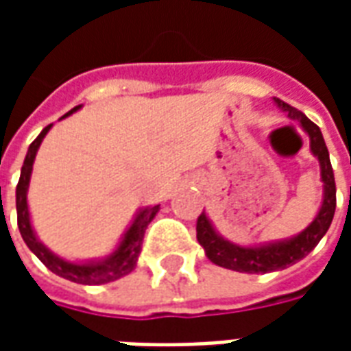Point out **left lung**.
<instances>
[{
  "label": "left lung",
  "instance_id": "8db88e82",
  "mask_svg": "<svg viewBox=\"0 0 351 351\" xmlns=\"http://www.w3.org/2000/svg\"><path fill=\"white\" fill-rule=\"evenodd\" d=\"M274 103L282 110H286L289 118L299 120L302 130L308 133L310 150L319 160V167H322V180L325 184L324 203H322V208H319V213L314 218V221L302 233H299L293 239H289V241L267 244V246H239V244L229 243V241L221 239L216 233V229L208 221L206 214H201L197 218V228L195 229H197V241L205 248L206 258L210 259L213 263L237 272L263 274V272L286 269L289 265H295L297 261H301L302 258H306L310 252L316 248L317 243L324 239L325 233H327V229H329L332 221V216H335V208H337L335 175H332L329 152H327L322 131H319L316 123L302 114L301 110L287 105L286 101L274 97Z\"/></svg>",
  "mask_w": 351,
  "mask_h": 351
}]
</instances>
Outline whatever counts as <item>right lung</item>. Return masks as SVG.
<instances>
[{
    "label": "right lung",
    "mask_w": 351,
    "mask_h": 351,
    "mask_svg": "<svg viewBox=\"0 0 351 351\" xmlns=\"http://www.w3.org/2000/svg\"><path fill=\"white\" fill-rule=\"evenodd\" d=\"M79 107L71 108L67 114H73ZM52 128V123L47 125L45 130L39 133V137L35 138L34 143L29 145V150L26 154V160H24V165H22V173H20L19 186H16V220H19V229L20 235L24 239V243L27 244V248L34 252L37 258L41 259L45 267H49L50 271L62 276L65 280H71V282H77V284H86V286H97V284H108V282H114V280L122 278L125 274H130L135 265H137L138 254H141V248H143V239H145V231L148 228V223L154 220V216L160 210V205L150 206V208H145L137 214L135 221L131 223V228L128 229V233L123 235L122 243L118 246V250L107 258L105 261H99V263H69V261H64L58 256H54L49 248H45L37 237H35L34 229H32V223H29V213H27V184H29V176H32V169H34V160L35 154H37V148L41 146L43 138L49 133V130Z\"/></svg>",
    "instance_id": "1"
}]
</instances>
